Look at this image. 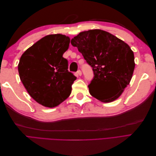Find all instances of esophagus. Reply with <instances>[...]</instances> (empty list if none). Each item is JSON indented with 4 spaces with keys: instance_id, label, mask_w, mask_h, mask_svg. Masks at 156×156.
I'll return each instance as SVG.
<instances>
[{
    "instance_id": "34e87169",
    "label": "esophagus",
    "mask_w": 156,
    "mask_h": 156,
    "mask_svg": "<svg viewBox=\"0 0 156 156\" xmlns=\"http://www.w3.org/2000/svg\"><path fill=\"white\" fill-rule=\"evenodd\" d=\"M77 74L79 75V76H81V75H82V72L81 70H78L77 72Z\"/></svg>"
}]
</instances>
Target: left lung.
<instances>
[{
    "mask_svg": "<svg viewBox=\"0 0 156 156\" xmlns=\"http://www.w3.org/2000/svg\"><path fill=\"white\" fill-rule=\"evenodd\" d=\"M71 44L92 68L94 77L88 86L90 94L102 102L116 100L129 84L135 69L130 47L100 29L80 32ZM108 90L112 92L107 93Z\"/></svg>",
    "mask_w": 156,
    "mask_h": 156,
    "instance_id": "8db88e82",
    "label": "left lung"
}]
</instances>
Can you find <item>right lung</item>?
Wrapping results in <instances>:
<instances>
[{
  "mask_svg": "<svg viewBox=\"0 0 156 156\" xmlns=\"http://www.w3.org/2000/svg\"><path fill=\"white\" fill-rule=\"evenodd\" d=\"M69 37L51 34L42 37L21 56L18 72L29 95L48 107L58 105L72 92L77 77L68 71L63 54L69 48Z\"/></svg>",
  "mask_w": 156,
  "mask_h": 156,
  "instance_id": "obj_1",
  "label": "right lung"
}]
</instances>
